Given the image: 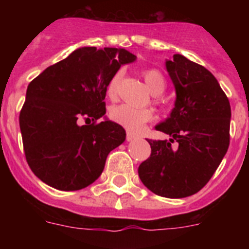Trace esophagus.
<instances>
[{
    "label": "esophagus",
    "mask_w": 249,
    "mask_h": 249,
    "mask_svg": "<svg viewBox=\"0 0 249 249\" xmlns=\"http://www.w3.org/2000/svg\"><path fill=\"white\" fill-rule=\"evenodd\" d=\"M136 136L133 135V133H131V132H127V135H126V141H128V142H131V141L136 140Z\"/></svg>",
    "instance_id": "1"
}]
</instances>
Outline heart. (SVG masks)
<instances>
[{"label": "heart", "mask_w": 249, "mask_h": 249, "mask_svg": "<svg viewBox=\"0 0 249 249\" xmlns=\"http://www.w3.org/2000/svg\"><path fill=\"white\" fill-rule=\"evenodd\" d=\"M142 76H143L144 81H146L152 93H163L164 89H166V80H164L163 74L160 73V71H158L156 68H146V70L142 71ZM120 78L121 72H116L109 78L107 86H106V93L111 100H114L117 97ZM152 117H153V113L149 109L135 108V107H131L128 105L114 106L113 108L109 111V118L114 123H117V124H120V126H122L123 128H126L129 132H138L143 127L144 123L149 122L152 120Z\"/></svg>", "instance_id": "b5f03b06"}]
</instances>
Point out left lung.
I'll return each mask as SVG.
<instances>
[{
	"label": "left lung",
	"mask_w": 249,
	"mask_h": 249,
	"mask_svg": "<svg viewBox=\"0 0 249 249\" xmlns=\"http://www.w3.org/2000/svg\"><path fill=\"white\" fill-rule=\"evenodd\" d=\"M176 87L171 117L156 128L169 141L148 140L151 156L138 176L155 195L183 198L201 191L230 146L231 106L218 81L207 68L182 54L166 62ZM176 140L177 147H172Z\"/></svg>",
	"instance_id": "obj_1"
}]
</instances>
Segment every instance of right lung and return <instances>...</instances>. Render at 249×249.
Returning <instances> with one entry per match:
<instances>
[{
	"label": "right lung",
	"mask_w": 249,
	"mask_h": 249,
	"mask_svg": "<svg viewBox=\"0 0 249 249\" xmlns=\"http://www.w3.org/2000/svg\"><path fill=\"white\" fill-rule=\"evenodd\" d=\"M135 58L123 48L82 47L31 81L19 128L26 160L41 181L77 191L100 177L109 152L126 140L120 124L98 122L106 113V86Z\"/></svg>",
	"instance_id": "obj_1"
}]
</instances>
